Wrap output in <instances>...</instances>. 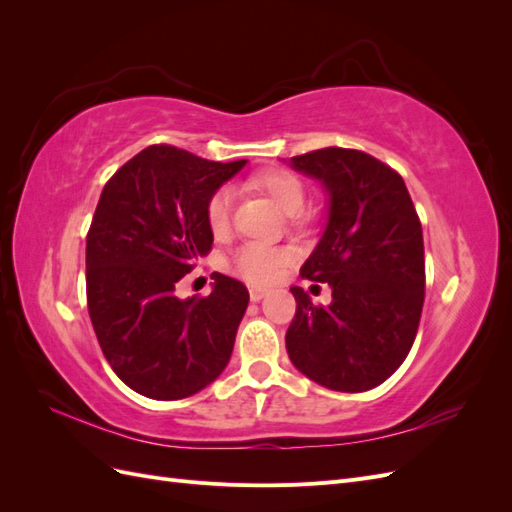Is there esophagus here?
<instances>
[{
    "mask_svg": "<svg viewBox=\"0 0 512 512\" xmlns=\"http://www.w3.org/2000/svg\"><path fill=\"white\" fill-rule=\"evenodd\" d=\"M267 288H262V286H250V299L254 301V303H258V301H262L267 297Z\"/></svg>",
    "mask_w": 512,
    "mask_h": 512,
    "instance_id": "esophagus-1",
    "label": "esophagus"
}]
</instances>
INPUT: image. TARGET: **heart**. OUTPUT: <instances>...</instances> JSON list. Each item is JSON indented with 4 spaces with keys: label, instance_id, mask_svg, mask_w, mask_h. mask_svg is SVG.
<instances>
[{
    "label": "heart",
    "instance_id": "obj_1",
    "mask_svg": "<svg viewBox=\"0 0 512 512\" xmlns=\"http://www.w3.org/2000/svg\"><path fill=\"white\" fill-rule=\"evenodd\" d=\"M256 188L265 190L275 205L286 215H297L305 205V190L297 175L284 168H269L252 177ZM230 205H232V190L228 185L215 190L205 207V220L209 230L215 237H222L228 232L230 224ZM290 265V254L282 247H273L267 243L247 241L239 245L235 254L230 258V269L235 271L245 282L252 284H271Z\"/></svg>",
    "mask_w": 512,
    "mask_h": 512
}]
</instances>
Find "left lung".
Wrapping results in <instances>:
<instances>
[{"mask_svg":"<svg viewBox=\"0 0 512 512\" xmlns=\"http://www.w3.org/2000/svg\"><path fill=\"white\" fill-rule=\"evenodd\" d=\"M327 194V222L301 277L327 282L316 307L301 286L286 350L303 376L331 391L361 393L406 361L425 299L423 228L404 179L369 153L327 147L290 158Z\"/></svg>","mask_w":512,"mask_h":512,"instance_id":"1","label":"left lung"}]
</instances>
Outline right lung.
I'll return each mask as SVG.
<instances>
[{
  "label": "right lung",
  "instance_id": "1",
  "mask_svg": "<svg viewBox=\"0 0 512 512\" xmlns=\"http://www.w3.org/2000/svg\"><path fill=\"white\" fill-rule=\"evenodd\" d=\"M245 164L153 145L104 185L87 232V307L106 361L149 399L203 391L230 361L247 288L222 273L205 299L175 288L211 250L209 196Z\"/></svg>",
  "mask_w": 512,
  "mask_h": 512
}]
</instances>
